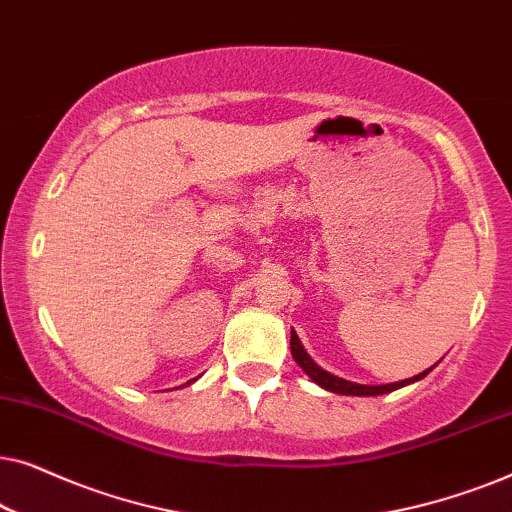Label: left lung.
<instances>
[{
	"mask_svg": "<svg viewBox=\"0 0 512 512\" xmlns=\"http://www.w3.org/2000/svg\"><path fill=\"white\" fill-rule=\"evenodd\" d=\"M291 356H293V361H296L298 366L305 370V375L310 377L314 384H319L321 389L333 391V394H342V396H382V394H389V391L408 387V384H412V382H419L422 377H426L433 370V366H431V368H426L424 373H419L415 377H408V380H401V382H389V384L349 382V380H345V377H338V375L328 373V370H324L321 366H317L312 356L305 352L303 342H300L298 333L293 331V328H291Z\"/></svg>",
	"mask_w": 512,
	"mask_h": 512,
	"instance_id": "1",
	"label": "left lung"
}]
</instances>
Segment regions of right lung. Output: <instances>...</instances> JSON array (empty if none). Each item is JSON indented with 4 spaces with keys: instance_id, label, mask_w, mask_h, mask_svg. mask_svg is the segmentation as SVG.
Here are the masks:
<instances>
[{
    "instance_id": "add662e5",
    "label": "right lung",
    "mask_w": 512,
    "mask_h": 512,
    "mask_svg": "<svg viewBox=\"0 0 512 512\" xmlns=\"http://www.w3.org/2000/svg\"><path fill=\"white\" fill-rule=\"evenodd\" d=\"M191 382H195V380H191ZM191 382H186V384H191Z\"/></svg>"
}]
</instances>
